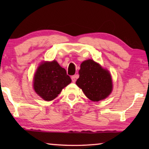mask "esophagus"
Here are the masks:
<instances>
[{
	"label": "esophagus",
	"instance_id": "34e87169",
	"mask_svg": "<svg viewBox=\"0 0 149 149\" xmlns=\"http://www.w3.org/2000/svg\"><path fill=\"white\" fill-rule=\"evenodd\" d=\"M77 77H78V76L77 75H73V76H72V77H71V79H72V81L73 83H75V81H76Z\"/></svg>",
	"mask_w": 149,
	"mask_h": 149
}]
</instances>
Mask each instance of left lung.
Wrapping results in <instances>:
<instances>
[{
  "mask_svg": "<svg viewBox=\"0 0 149 149\" xmlns=\"http://www.w3.org/2000/svg\"><path fill=\"white\" fill-rule=\"evenodd\" d=\"M79 78L76 84L85 95L93 102L105 99L113 89L111 74L92 60H85L81 64Z\"/></svg>",
  "mask_w": 149,
  "mask_h": 149,
  "instance_id": "8db88e82",
  "label": "left lung"
}]
</instances>
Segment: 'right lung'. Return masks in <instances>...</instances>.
Here are the masks:
<instances>
[{"mask_svg": "<svg viewBox=\"0 0 149 149\" xmlns=\"http://www.w3.org/2000/svg\"><path fill=\"white\" fill-rule=\"evenodd\" d=\"M70 77L56 61L42 63L34 78V89L46 101L54 100L71 83Z\"/></svg>", "mask_w": 149, "mask_h": 149, "instance_id": "add662e5", "label": "right lung"}]
</instances>
